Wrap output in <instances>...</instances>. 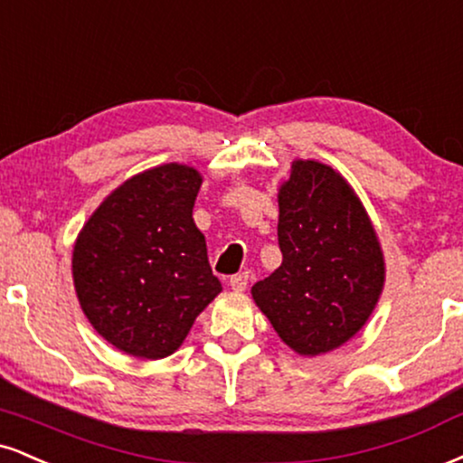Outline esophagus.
<instances>
[{
	"instance_id": "34e87169",
	"label": "esophagus",
	"mask_w": 463,
	"mask_h": 463,
	"mask_svg": "<svg viewBox=\"0 0 463 463\" xmlns=\"http://www.w3.org/2000/svg\"><path fill=\"white\" fill-rule=\"evenodd\" d=\"M248 280H250V274H248V271H243V274L232 276V278H231V287H232V291H237V293L246 291Z\"/></svg>"
}]
</instances>
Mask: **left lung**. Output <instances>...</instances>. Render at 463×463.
Wrapping results in <instances>:
<instances>
[{
	"instance_id": "obj_1",
	"label": "left lung",
	"mask_w": 463,
	"mask_h": 463,
	"mask_svg": "<svg viewBox=\"0 0 463 463\" xmlns=\"http://www.w3.org/2000/svg\"><path fill=\"white\" fill-rule=\"evenodd\" d=\"M282 265L252 287V299L282 343L315 358L354 338L375 310L386 263L375 228L347 178L315 159H295L278 189Z\"/></svg>"
}]
</instances>
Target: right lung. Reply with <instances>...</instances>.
Segmentation results:
<instances>
[{"mask_svg": "<svg viewBox=\"0 0 463 463\" xmlns=\"http://www.w3.org/2000/svg\"><path fill=\"white\" fill-rule=\"evenodd\" d=\"M203 176L164 164L127 178L77 235L72 282L88 321L133 358L175 354L222 291L194 222Z\"/></svg>", "mask_w": 463, "mask_h": 463, "instance_id": "1", "label": "right lung"}]
</instances>
